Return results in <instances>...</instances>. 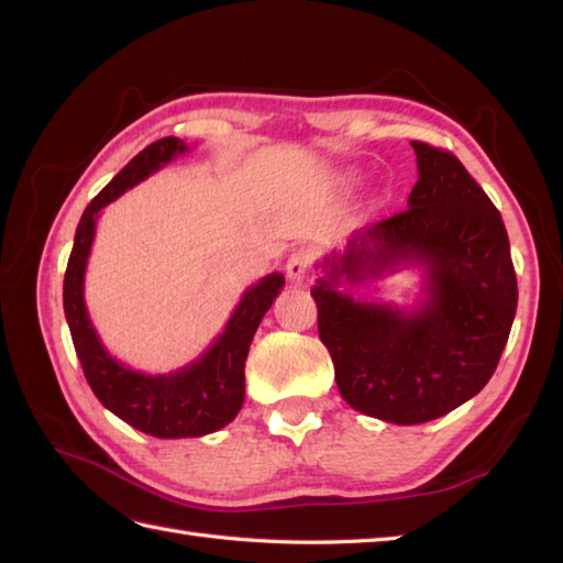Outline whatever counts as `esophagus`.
Wrapping results in <instances>:
<instances>
[{
	"mask_svg": "<svg viewBox=\"0 0 563 563\" xmlns=\"http://www.w3.org/2000/svg\"><path fill=\"white\" fill-rule=\"evenodd\" d=\"M314 268V251L312 249H297L285 263V273L292 283H302Z\"/></svg>",
	"mask_w": 563,
	"mask_h": 563,
	"instance_id": "esophagus-1",
	"label": "esophagus"
}]
</instances>
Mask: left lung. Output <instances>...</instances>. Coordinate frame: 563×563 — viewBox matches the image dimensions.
Masks as SVG:
<instances>
[{
	"label": "left lung",
	"mask_w": 563,
	"mask_h": 563,
	"mask_svg": "<svg viewBox=\"0 0 563 563\" xmlns=\"http://www.w3.org/2000/svg\"><path fill=\"white\" fill-rule=\"evenodd\" d=\"M409 208L357 230L312 288L319 339L355 411L413 426L479 394L506 349L518 280L500 212L452 152L413 140ZM399 265L427 268V300L411 313L338 290Z\"/></svg>",
	"instance_id": "1"
}]
</instances>
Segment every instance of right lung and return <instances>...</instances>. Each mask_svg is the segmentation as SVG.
I'll return each instance as SVG.
<instances>
[{
	"instance_id": "1",
	"label": "right lung",
	"mask_w": 563,
	"mask_h": 563,
	"mask_svg": "<svg viewBox=\"0 0 563 563\" xmlns=\"http://www.w3.org/2000/svg\"><path fill=\"white\" fill-rule=\"evenodd\" d=\"M186 150V142L178 137L152 142L89 202L77 224L63 288L71 343L91 391L106 409L154 438L208 435L224 428L239 413L244 404V363L251 339L285 283L280 273H271L249 288L220 339L206 355L178 373L154 377L137 373L118 363L103 349L84 305V271L97 232L99 210Z\"/></svg>"
}]
</instances>
